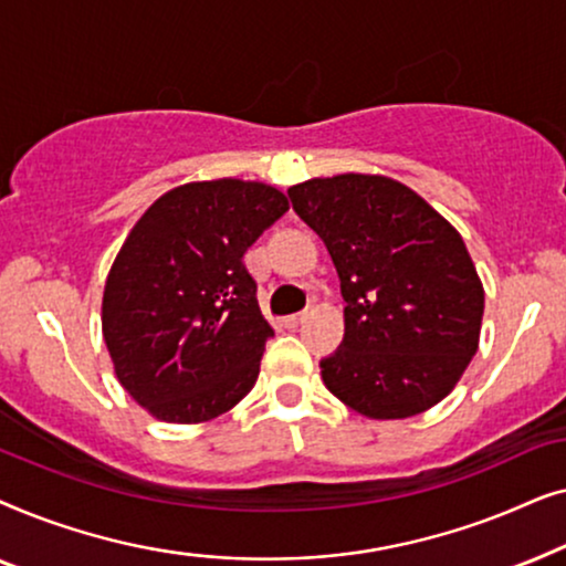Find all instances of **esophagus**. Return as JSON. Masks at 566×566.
<instances>
[{
  "instance_id": "1",
  "label": "esophagus",
  "mask_w": 566,
  "mask_h": 566,
  "mask_svg": "<svg viewBox=\"0 0 566 566\" xmlns=\"http://www.w3.org/2000/svg\"><path fill=\"white\" fill-rule=\"evenodd\" d=\"M306 319V312H301V314H291V316H285V327H298L301 322Z\"/></svg>"
}]
</instances>
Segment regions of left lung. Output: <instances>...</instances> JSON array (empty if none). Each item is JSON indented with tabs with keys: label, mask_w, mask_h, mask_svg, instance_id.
I'll return each mask as SVG.
<instances>
[{
	"label": "left lung",
	"mask_w": 566,
	"mask_h": 566,
	"mask_svg": "<svg viewBox=\"0 0 566 566\" xmlns=\"http://www.w3.org/2000/svg\"><path fill=\"white\" fill-rule=\"evenodd\" d=\"M293 211L327 244L345 298V339L322 381L370 420L428 412L479 347L484 285L451 221L384 175L289 188Z\"/></svg>",
	"instance_id": "obj_1"
}]
</instances>
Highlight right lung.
Segmentation results:
<instances>
[{
  "instance_id": "1",
  "label": "right lung",
  "mask_w": 566,
  "mask_h": 566,
  "mask_svg": "<svg viewBox=\"0 0 566 566\" xmlns=\"http://www.w3.org/2000/svg\"><path fill=\"white\" fill-rule=\"evenodd\" d=\"M289 211L273 185L185 182L146 208L103 293V337L123 389L161 422L196 424L252 391L273 337L244 252Z\"/></svg>"
}]
</instances>
